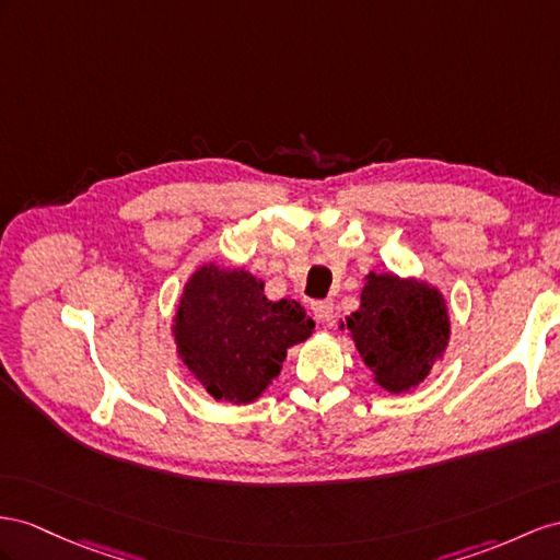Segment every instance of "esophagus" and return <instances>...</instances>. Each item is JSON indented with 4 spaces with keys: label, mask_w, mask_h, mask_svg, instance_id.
Returning a JSON list of instances; mask_svg holds the SVG:
<instances>
[{
    "label": "esophagus",
    "mask_w": 560,
    "mask_h": 560,
    "mask_svg": "<svg viewBox=\"0 0 560 560\" xmlns=\"http://www.w3.org/2000/svg\"><path fill=\"white\" fill-rule=\"evenodd\" d=\"M312 312L322 324H328L334 319V303H328V300H314Z\"/></svg>",
    "instance_id": "34e87169"
}]
</instances>
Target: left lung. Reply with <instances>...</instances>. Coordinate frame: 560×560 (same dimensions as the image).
<instances>
[{"label": "left lung", "mask_w": 560, "mask_h": 560, "mask_svg": "<svg viewBox=\"0 0 560 560\" xmlns=\"http://www.w3.org/2000/svg\"><path fill=\"white\" fill-rule=\"evenodd\" d=\"M340 331H348L378 388L402 395L421 385L450 346V307L438 285L393 271H369L360 307Z\"/></svg>", "instance_id": "obj_1"}]
</instances>
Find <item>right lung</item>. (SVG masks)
<instances>
[{
  "mask_svg": "<svg viewBox=\"0 0 560 560\" xmlns=\"http://www.w3.org/2000/svg\"><path fill=\"white\" fill-rule=\"evenodd\" d=\"M170 331L182 364L212 399L250 405L279 376L285 352L314 334V322L298 300H269L250 271L203 262L184 283Z\"/></svg>",
  "mask_w": 560,
  "mask_h": 560,
  "instance_id": "1",
  "label": "right lung"
}]
</instances>
